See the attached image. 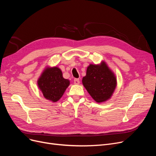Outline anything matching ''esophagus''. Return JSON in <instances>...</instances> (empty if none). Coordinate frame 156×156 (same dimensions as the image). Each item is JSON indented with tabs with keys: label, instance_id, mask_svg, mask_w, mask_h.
<instances>
[{
	"label": "esophagus",
	"instance_id": "esophagus-1",
	"mask_svg": "<svg viewBox=\"0 0 156 156\" xmlns=\"http://www.w3.org/2000/svg\"><path fill=\"white\" fill-rule=\"evenodd\" d=\"M74 83L75 85H78L80 83V80L78 78H75L74 80Z\"/></svg>",
	"mask_w": 156,
	"mask_h": 156
}]
</instances>
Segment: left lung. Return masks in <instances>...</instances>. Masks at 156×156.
Segmentation results:
<instances>
[{"instance_id": "1", "label": "left lung", "mask_w": 156, "mask_h": 156, "mask_svg": "<svg viewBox=\"0 0 156 156\" xmlns=\"http://www.w3.org/2000/svg\"><path fill=\"white\" fill-rule=\"evenodd\" d=\"M82 83L92 99L99 103L109 100L117 85L115 74L104 60L98 64H89Z\"/></svg>"}]
</instances>
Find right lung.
Listing matches in <instances>:
<instances>
[{
	"instance_id": "obj_1",
	"label": "right lung",
	"mask_w": 156,
	"mask_h": 156,
	"mask_svg": "<svg viewBox=\"0 0 156 156\" xmlns=\"http://www.w3.org/2000/svg\"><path fill=\"white\" fill-rule=\"evenodd\" d=\"M37 84L44 98L55 103L62 97L70 81L63 78L62 72L57 66H46L37 79Z\"/></svg>"
}]
</instances>
